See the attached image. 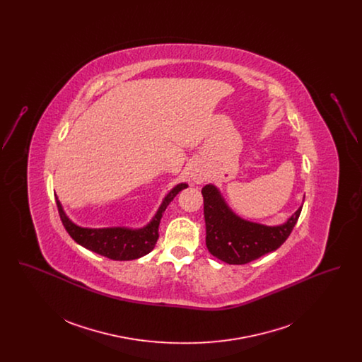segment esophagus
<instances>
[{"label": "esophagus", "instance_id": "34e87169", "mask_svg": "<svg viewBox=\"0 0 362 362\" xmlns=\"http://www.w3.org/2000/svg\"><path fill=\"white\" fill-rule=\"evenodd\" d=\"M189 177H191V180L195 182V183H202V182H205V179H206V173H204V170H202L201 167L194 165V167H191Z\"/></svg>", "mask_w": 362, "mask_h": 362}]
</instances>
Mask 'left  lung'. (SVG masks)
Listing matches in <instances>:
<instances>
[{"instance_id":"8db88e82","label":"left lung","mask_w":362,"mask_h":362,"mask_svg":"<svg viewBox=\"0 0 362 362\" xmlns=\"http://www.w3.org/2000/svg\"><path fill=\"white\" fill-rule=\"evenodd\" d=\"M202 195L207 250L229 264H245L276 251L292 233L303 209L298 207L286 223L269 226L244 220L233 213L214 185H206Z\"/></svg>"}]
</instances>
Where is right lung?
I'll return each instance as SVG.
<instances>
[{"label": "right lung", "instance_id": "1", "mask_svg": "<svg viewBox=\"0 0 362 362\" xmlns=\"http://www.w3.org/2000/svg\"><path fill=\"white\" fill-rule=\"evenodd\" d=\"M189 187L187 183H179L173 187L163 199L161 205L157 209L153 218L144 228H126V226H112V228H84L74 224L66 213L61 202L57 199V206L62 220V224L68 230L70 238L77 244L83 245L86 250L93 251L102 257L112 260H133L149 254L155 248L156 241L158 239V225L167 206L171 204L179 191Z\"/></svg>", "mask_w": 362, "mask_h": 362}]
</instances>
